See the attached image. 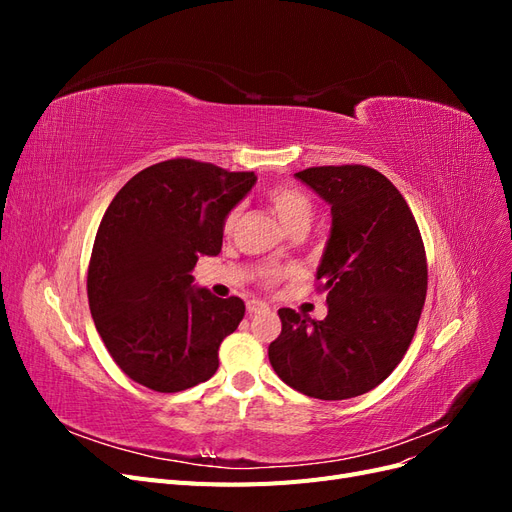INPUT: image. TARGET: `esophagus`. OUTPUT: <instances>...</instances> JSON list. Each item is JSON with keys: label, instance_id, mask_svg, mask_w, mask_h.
<instances>
[{"label": "esophagus", "instance_id": "obj_1", "mask_svg": "<svg viewBox=\"0 0 512 512\" xmlns=\"http://www.w3.org/2000/svg\"><path fill=\"white\" fill-rule=\"evenodd\" d=\"M269 312V305L262 303V301H247V314L256 316V314H267Z\"/></svg>", "mask_w": 512, "mask_h": 512}]
</instances>
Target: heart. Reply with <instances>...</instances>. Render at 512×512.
<instances>
[{
    "label": "heart",
    "mask_w": 512,
    "mask_h": 512,
    "mask_svg": "<svg viewBox=\"0 0 512 512\" xmlns=\"http://www.w3.org/2000/svg\"><path fill=\"white\" fill-rule=\"evenodd\" d=\"M267 200L286 228H292L297 224H309V220H312V213H314L312 198H309L301 188H297V185H290V183L271 185V188H267ZM237 222H239V207L230 209L226 213L224 232L235 230ZM288 275L290 271L286 269H265L262 271V284L275 286Z\"/></svg>",
    "instance_id": "heart-1"
}]
</instances>
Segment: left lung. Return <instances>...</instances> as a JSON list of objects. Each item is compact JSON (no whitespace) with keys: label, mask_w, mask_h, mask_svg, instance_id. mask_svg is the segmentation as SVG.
I'll list each match as a JSON object with an SVG mask.
<instances>
[{"label":"left lung","mask_w":512,"mask_h":512,"mask_svg":"<svg viewBox=\"0 0 512 512\" xmlns=\"http://www.w3.org/2000/svg\"><path fill=\"white\" fill-rule=\"evenodd\" d=\"M331 205L333 228L318 267L329 314L282 307L269 361L294 391L350 399L391 376L410 348L427 294V256L395 185L363 164L312 166L294 175Z\"/></svg>","instance_id":"obj_1"}]
</instances>
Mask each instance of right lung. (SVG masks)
I'll list each match as a JSON object with an SVG mask.
<instances>
[{"mask_svg":"<svg viewBox=\"0 0 512 512\" xmlns=\"http://www.w3.org/2000/svg\"><path fill=\"white\" fill-rule=\"evenodd\" d=\"M254 183V173L173 158L134 175L108 205L87 297L108 354L130 380L179 393L218 371L220 344L245 303L194 290L190 273L200 254H220L226 213Z\"/></svg>","mask_w":512,"mask_h":512,"instance_id":"add662e5","label":"right lung"}]
</instances>
